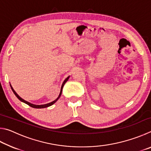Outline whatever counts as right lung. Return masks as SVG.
Masks as SVG:
<instances>
[{
    "label": "right lung",
    "mask_w": 151,
    "mask_h": 151,
    "mask_svg": "<svg viewBox=\"0 0 151 151\" xmlns=\"http://www.w3.org/2000/svg\"><path fill=\"white\" fill-rule=\"evenodd\" d=\"M68 78H69V76H68V77L66 78L65 81H64L63 83V85H62V86H61L60 92L59 95H58V98H57V99H56V100H55L54 101H52V102H51V103H47V104H41V105H36V104H32V103H29V102H27V101H24V99H22L21 98V97H20L19 95H18L17 93H16V92L14 91V90L13 89V88L12 87V86H11V87L12 91H13L14 94H15V96H16L17 97V98L19 99L20 101H22V102H23V103H26V104H28V105H29V106L32 107V108H35V109H42V108H47V107H48V106H51V105H52L53 104H55V103H56V102L57 101L58 99L60 98V95H61V94H62V91H63V86H64V85H65V84L66 83V82H67V81L68 80Z\"/></svg>",
    "instance_id": "obj_1"
}]
</instances>
